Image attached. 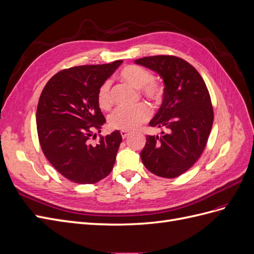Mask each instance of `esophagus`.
Masks as SVG:
<instances>
[{
    "mask_svg": "<svg viewBox=\"0 0 254 254\" xmlns=\"http://www.w3.org/2000/svg\"><path fill=\"white\" fill-rule=\"evenodd\" d=\"M121 135H122L123 139H126V137L129 135V132H128V131H125V130H122V131H121Z\"/></svg>",
    "mask_w": 254,
    "mask_h": 254,
    "instance_id": "esophagus-1",
    "label": "esophagus"
}]
</instances>
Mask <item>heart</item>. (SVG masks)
<instances>
[{"label":"heart","instance_id":"b5f03b06","mask_svg":"<svg viewBox=\"0 0 254 254\" xmlns=\"http://www.w3.org/2000/svg\"><path fill=\"white\" fill-rule=\"evenodd\" d=\"M121 78L139 89L140 93L149 101L160 102L164 94L162 83L153 80L152 74L147 68L139 65H128L121 72ZM97 102L104 110H108L112 105L111 87L109 81L102 83L97 91ZM150 117L147 105L139 104L133 108H117L109 117V125L114 129L130 131L139 127Z\"/></svg>","mask_w":254,"mask_h":254}]
</instances>
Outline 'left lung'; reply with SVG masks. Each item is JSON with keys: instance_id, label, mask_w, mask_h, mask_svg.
I'll return each instance as SVG.
<instances>
[{"instance_id": "1", "label": "left lung", "mask_w": 254, "mask_h": 254, "mask_svg": "<svg viewBox=\"0 0 254 254\" xmlns=\"http://www.w3.org/2000/svg\"><path fill=\"white\" fill-rule=\"evenodd\" d=\"M134 63L164 82L162 105L149 125L166 132L146 136L142 162L152 174L175 178L194 165L209 139L214 120L209 91L196 68L179 57L150 56Z\"/></svg>"}]
</instances>
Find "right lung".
Instances as JSON below:
<instances>
[{"label": "right lung", "mask_w": 254, "mask_h": 254, "mask_svg": "<svg viewBox=\"0 0 254 254\" xmlns=\"http://www.w3.org/2000/svg\"><path fill=\"white\" fill-rule=\"evenodd\" d=\"M79 65L60 71L45 84L37 107L36 122L44 156L66 179L92 184L108 176L122 142L119 130L90 143L93 130L106 123L97 91L121 65ZM95 135V134H94Z\"/></svg>", "instance_id": "1"}]
</instances>
